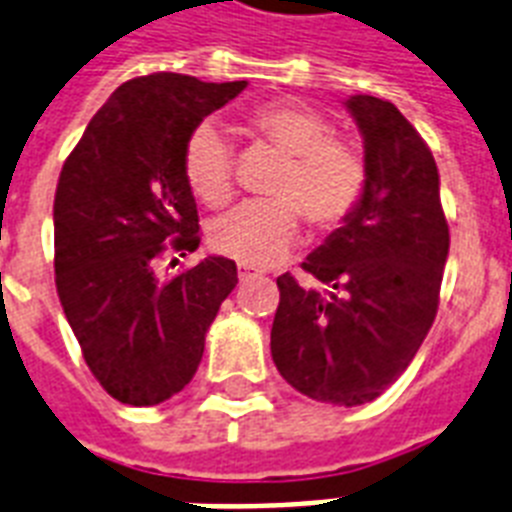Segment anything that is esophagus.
Wrapping results in <instances>:
<instances>
[{
	"instance_id": "obj_1",
	"label": "esophagus",
	"mask_w": 512,
	"mask_h": 512,
	"mask_svg": "<svg viewBox=\"0 0 512 512\" xmlns=\"http://www.w3.org/2000/svg\"><path fill=\"white\" fill-rule=\"evenodd\" d=\"M252 276H257V268L255 265H249V263H239V278H252Z\"/></svg>"
}]
</instances>
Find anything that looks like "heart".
<instances>
[{
    "label": "heart",
    "instance_id": "1",
    "mask_svg": "<svg viewBox=\"0 0 512 512\" xmlns=\"http://www.w3.org/2000/svg\"><path fill=\"white\" fill-rule=\"evenodd\" d=\"M252 134L284 152L273 176L276 197L247 199L210 223L220 255L249 265L276 263L297 239L302 213L318 228L342 223L365 191V162L352 144L331 136L321 112L297 102H268L247 115ZM184 178L194 197L220 207L234 191V152L226 134L205 120L184 144Z\"/></svg>",
    "mask_w": 512,
    "mask_h": 512
}]
</instances>
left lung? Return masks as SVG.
<instances>
[{"mask_svg": "<svg viewBox=\"0 0 512 512\" xmlns=\"http://www.w3.org/2000/svg\"><path fill=\"white\" fill-rule=\"evenodd\" d=\"M365 141V191L302 268L321 284L276 278L270 355L318 402L376 400L421 350L439 307L450 226L429 144L392 102L347 99Z\"/></svg>", "mask_w": 512, "mask_h": 512, "instance_id": "1", "label": "left lung"}]
</instances>
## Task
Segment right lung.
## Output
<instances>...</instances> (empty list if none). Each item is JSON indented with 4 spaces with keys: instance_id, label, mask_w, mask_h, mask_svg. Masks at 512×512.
Returning a JSON list of instances; mask_svg holds the SVG:
<instances>
[{
    "instance_id": "add662e5",
    "label": "right lung",
    "mask_w": 512,
    "mask_h": 512,
    "mask_svg": "<svg viewBox=\"0 0 512 512\" xmlns=\"http://www.w3.org/2000/svg\"><path fill=\"white\" fill-rule=\"evenodd\" d=\"M244 86L181 73L131 78L99 107L62 165L54 284L89 371L123 405H160L189 384L207 328L239 284L226 257H205L173 276L157 268L168 252L186 257L199 247L186 139Z\"/></svg>"
}]
</instances>
